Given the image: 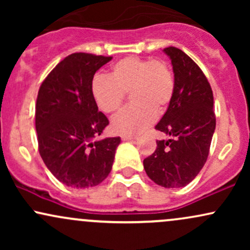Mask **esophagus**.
I'll list each match as a JSON object with an SVG mask.
<instances>
[{
  "instance_id": "34e87169",
  "label": "esophagus",
  "mask_w": 250,
  "mask_h": 250,
  "mask_svg": "<svg viewBox=\"0 0 250 250\" xmlns=\"http://www.w3.org/2000/svg\"><path fill=\"white\" fill-rule=\"evenodd\" d=\"M121 139H122V141H130V140H134L135 137L130 136V135H122Z\"/></svg>"
}]
</instances>
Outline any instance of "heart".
<instances>
[{
    "label": "heart",
    "mask_w": 250,
    "mask_h": 250,
    "mask_svg": "<svg viewBox=\"0 0 250 250\" xmlns=\"http://www.w3.org/2000/svg\"><path fill=\"white\" fill-rule=\"evenodd\" d=\"M174 76L162 60L129 56L111 67L109 77L95 76L91 96L102 113L114 115L123 104L125 94L134 105L113 120L111 129L120 135L142 131L167 109L174 95Z\"/></svg>",
    "instance_id": "obj_1"
}]
</instances>
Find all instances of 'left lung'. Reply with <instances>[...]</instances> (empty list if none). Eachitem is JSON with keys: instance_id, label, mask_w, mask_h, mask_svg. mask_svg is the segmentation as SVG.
<instances>
[{"instance_id": "left-lung-1", "label": "left lung", "mask_w": 250, "mask_h": 250, "mask_svg": "<svg viewBox=\"0 0 250 250\" xmlns=\"http://www.w3.org/2000/svg\"><path fill=\"white\" fill-rule=\"evenodd\" d=\"M171 60L174 95L155 129L168 140L143 160L149 179L165 188L190 183L203 168L216 125L213 90L199 65L179 48L163 49Z\"/></svg>"}]
</instances>
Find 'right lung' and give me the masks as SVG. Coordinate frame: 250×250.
Returning a JSON list of instances; mask_svg holds the SVG:
<instances>
[{
    "label": "right lung",
    "mask_w": 250,
    "mask_h": 250,
    "mask_svg": "<svg viewBox=\"0 0 250 250\" xmlns=\"http://www.w3.org/2000/svg\"><path fill=\"white\" fill-rule=\"evenodd\" d=\"M111 59L71 54L40 87L35 110L39 151L51 174L68 187H95L113 167L121 139L99 140L109 121L90 90L95 73Z\"/></svg>",
    "instance_id": "right-lung-1"
}]
</instances>
